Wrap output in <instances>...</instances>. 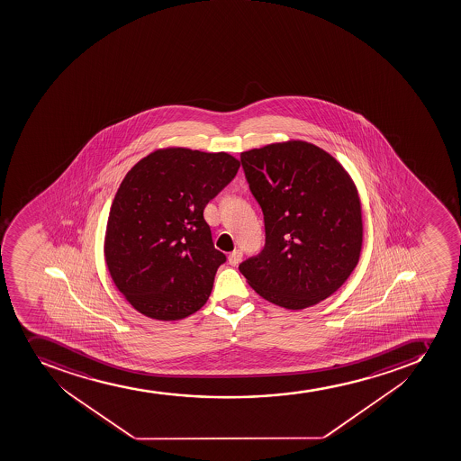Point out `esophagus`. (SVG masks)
Masks as SVG:
<instances>
[{
  "instance_id": "34e87169",
  "label": "esophagus",
  "mask_w": 461,
  "mask_h": 461,
  "mask_svg": "<svg viewBox=\"0 0 461 461\" xmlns=\"http://www.w3.org/2000/svg\"><path fill=\"white\" fill-rule=\"evenodd\" d=\"M243 252L240 249H236V251L231 252L230 257H228V261H230V265L238 266L240 261H242Z\"/></svg>"
}]
</instances>
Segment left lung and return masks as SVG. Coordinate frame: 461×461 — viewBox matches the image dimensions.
<instances>
[{
  "mask_svg": "<svg viewBox=\"0 0 461 461\" xmlns=\"http://www.w3.org/2000/svg\"><path fill=\"white\" fill-rule=\"evenodd\" d=\"M245 177L265 216L266 243L239 265L266 301L303 310L346 283L362 249L355 183L335 158L305 141L243 151Z\"/></svg>",
  "mask_w": 461,
  "mask_h": 461,
  "instance_id": "1",
  "label": "left lung"
}]
</instances>
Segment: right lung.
<instances>
[{
  "mask_svg": "<svg viewBox=\"0 0 461 461\" xmlns=\"http://www.w3.org/2000/svg\"><path fill=\"white\" fill-rule=\"evenodd\" d=\"M228 153L165 149L133 167L111 205L106 266L129 303L150 319L180 320L204 305L227 257L204 209L238 174Z\"/></svg>",
  "mask_w": 461,
  "mask_h": 461,
  "instance_id": "right-lung-1",
  "label": "right lung"
}]
</instances>
